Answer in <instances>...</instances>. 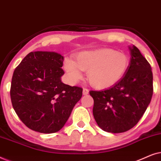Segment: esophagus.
<instances>
[{
  "instance_id": "34e87169",
  "label": "esophagus",
  "mask_w": 161,
  "mask_h": 161,
  "mask_svg": "<svg viewBox=\"0 0 161 161\" xmlns=\"http://www.w3.org/2000/svg\"><path fill=\"white\" fill-rule=\"evenodd\" d=\"M89 89H86V88H83V95H86V94H89Z\"/></svg>"
}]
</instances>
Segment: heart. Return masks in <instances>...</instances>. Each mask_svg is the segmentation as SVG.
<instances>
[{"mask_svg": "<svg viewBox=\"0 0 161 161\" xmlns=\"http://www.w3.org/2000/svg\"><path fill=\"white\" fill-rule=\"evenodd\" d=\"M129 67V58L123 53L104 48L92 51L81 52L75 61L67 59L64 68L72 82L82 77L80 70L88 71L90 84L97 89L110 87L124 76Z\"/></svg>", "mask_w": 161, "mask_h": 161, "instance_id": "1", "label": "heart"}]
</instances>
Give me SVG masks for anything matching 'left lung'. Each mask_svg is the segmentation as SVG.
Returning a JSON list of instances; mask_svg holds the SVG:
<instances>
[{
  "label": "left lung",
  "mask_w": 161,
  "mask_h": 161,
  "mask_svg": "<svg viewBox=\"0 0 161 161\" xmlns=\"http://www.w3.org/2000/svg\"><path fill=\"white\" fill-rule=\"evenodd\" d=\"M130 50L128 69L120 80L107 89L89 92L94 99V119L101 129L109 133H123L133 128L153 97L151 66L135 45Z\"/></svg>",
  "instance_id": "1"
}]
</instances>
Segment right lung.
I'll use <instances>...</instances> for the list:
<instances>
[{"mask_svg":"<svg viewBox=\"0 0 161 161\" xmlns=\"http://www.w3.org/2000/svg\"><path fill=\"white\" fill-rule=\"evenodd\" d=\"M64 57L54 52H31L15 68L10 89L13 108L28 128L53 133L62 128L83 89L64 84Z\"/></svg>","mask_w":161,"mask_h":161,"instance_id":"add662e5","label":"right lung"}]
</instances>
